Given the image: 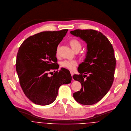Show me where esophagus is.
Masks as SVG:
<instances>
[{
    "label": "esophagus",
    "instance_id": "34e87169",
    "mask_svg": "<svg viewBox=\"0 0 131 131\" xmlns=\"http://www.w3.org/2000/svg\"><path fill=\"white\" fill-rule=\"evenodd\" d=\"M71 75H72V77H73V75H74V73L73 72H71Z\"/></svg>",
    "mask_w": 131,
    "mask_h": 131
}]
</instances>
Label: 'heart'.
Returning a JSON list of instances; mask_svg holds the SVG:
<instances>
[{"label": "heart", "instance_id": "heart-1", "mask_svg": "<svg viewBox=\"0 0 131 131\" xmlns=\"http://www.w3.org/2000/svg\"><path fill=\"white\" fill-rule=\"evenodd\" d=\"M69 44L75 52L79 51L82 48L81 43L76 39H71L69 41ZM58 53V48L56 50V55ZM77 65V62L75 60H64L61 63V66L65 69L73 71Z\"/></svg>", "mask_w": 131, "mask_h": 131}]
</instances>
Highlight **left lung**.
Here are the masks:
<instances>
[{"instance_id":"1","label":"left lung","mask_w":131,"mask_h":131,"mask_svg":"<svg viewBox=\"0 0 131 131\" xmlns=\"http://www.w3.org/2000/svg\"><path fill=\"white\" fill-rule=\"evenodd\" d=\"M70 33L87 44L86 58L78 68L81 74L73 77L80 82L82 88L73 96L79 103L92 105L107 93L112 86L116 64L114 50L110 41L100 32L77 29Z\"/></svg>"}]
</instances>
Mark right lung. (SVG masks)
<instances>
[{
	"label": "right lung",
	"mask_w": 131,
	"mask_h": 131,
	"mask_svg": "<svg viewBox=\"0 0 131 131\" xmlns=\"http://www.w3.org/2000/svg\"><path fill=\"white\" fill-rule=\"evenodd\" d=\"M68 31L39 33L26 39L19 48L16 66L19 84L25 95L35 104L52 103L56 99L60 86L71 82L69 70L62 68L55 71L59 68L56 57L57 46ZM51 70L55 73L50 76Z\"/></svg>",
	"instance_id": "right-lung-1"
}]
</instances>
